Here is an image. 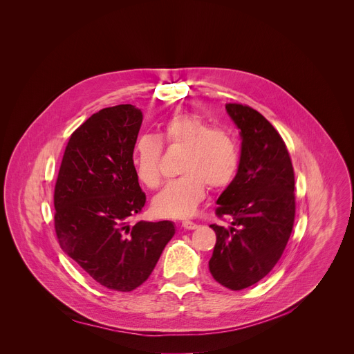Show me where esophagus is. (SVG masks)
I'll list each match as a JSON object with an SVG mask.
<instances>
[{
    "instance_id": "esophagus-1",
    "label": "esophagus",
    "mask_w": 354,
    "mask_h": 354,
    "mask_svg": "<svg viewBox=\"0 0 354 354\" xmlns=\"http://www.w3.org/2000/svg\"><path fill=\"white\" fill-rule=\"evenodd\" d=\"M182 227H183L185 230H194V228L197 227V224H196V223H193V221L185 220V221H182Z\"/></svg>"
}]
</instances>
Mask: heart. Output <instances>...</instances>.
Listing matches in <instances>:
<instances>
[{
	"instance_id": "obj_1",
	"label": "heart",
	"mask_w": 354,
	"mask_h": 354,
	"mask_svg": "<svg viewBox=\"0 0 354 354\" xmlns=\"http://www.w3.org/2000/svg\"><path fill=\"white\" fill-rule=\"evenodd\" d=\"M158 137L171 145H180L185 153L180 160L179 178L171 180L153 200V209L164 217L192 216L212 189L227 186L236 174L239 153L235 140L221 129L193 113L176 115L161 127ZM161 142L156 136H141L133 149V165L137 178L149 189L161 182Z\"/></svg>"
}]
</instances>
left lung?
<instances>
[{
  "mask_svg": "<svg viewBox=\"0 0 354 354\" xmlns=\"http://www.w3.org/2000/svg\"><path fill=\"white\" fill-rule=\"evenodd\" d=\"M241 136L235 178L217 198L218 217L228 228L212 224L217 241L209 269L216 281L242 290L262 280L279 262L294 225V169L277 130L255 109L227 104Z\"/></svg>",
  "mask_w": 354,
  "mask_h": 354,
  "instance_id": "8db88e82",
  "label": "left lung"
}]
</instances>
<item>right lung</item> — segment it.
Instances as JSON below:
<instances>
[{
    "instance_id": "right-lung-1",
    "label": "right lung",
    "mask_w": 354,
    "mask_h": 354,
    "mask_svg": "<svg viewBox=\"0 0 354 354\" xmlns=\"http://www.w3.org/2000/svg\"><path fill=\"white\" fill-rule=\"evenodd\" d=\"M141 122L133 105L93 113L71 134L55 187L62 249L96 283L116 291L141 286L175 235L172 221L129 224L145 205L133 165Z\"/></svg>"
}]
</instances>
